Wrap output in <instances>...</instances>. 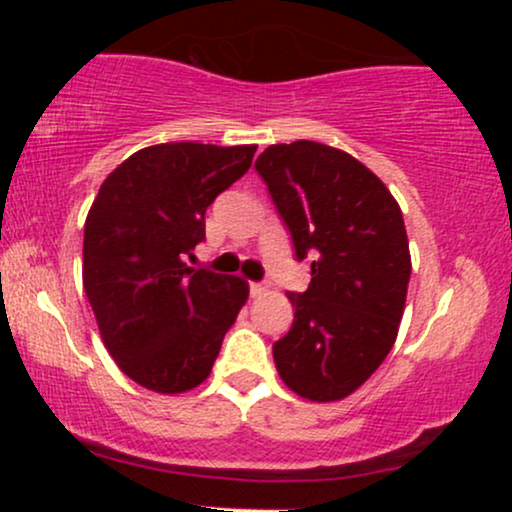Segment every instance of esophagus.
I'll use <instances>...</instances> for the list:
<instances>
[{
    "instance_id": "34e87169",
    "label": "esophagus",
    "mask_w": 512,
    "mask_h": 512,
    "mask_svg": "<svg viewBox=\"0 0 512 512\" xmlns=\"http://www.w3.org/2000/svg\"><path fill=\"white\" fill-rule=\"evenodd\" d=\"M267 289H269V286L264 284V281H252V284H250V293H252V296H262V293L267 291Z\"/></svg>"
}]
</instances>
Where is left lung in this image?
I'll list each match as a JSON object with an SVG mask.
<instances>
[{"mask_svg": "<svg viewBox=\"0 0 512 512\" xmlns=\"http://www.w3.org/2000/svg\"><path fill=\"white\" fill-rule=\"evenodd\" d=\"M310 284L286 293L296 315L274 342L281 380L296 395L334 402L390 354L411 274L402 211L378 175L317 142L274 144L255 161Z\"/></svg>", "mask_w": 512, "mask_h": 512, "instance_id": "left-lung-1", "label": "left lung"}]
</instances>
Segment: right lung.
<instances>
[{
    "label": "right lung",
    "instance_id": "add662e5",
    "mask_svg": "<svg viewBox=\"0 0 512 512\" xmlns=\"http://www.w3.org/2000/svg\"><path fill=\"white\" fill-rule=\"evenodd\" d=\"M257 146H146L105 178L84 226V291L120 370L175 395L207 380L248 301L238 276L192 269L204 214Z\"/></svg>",
    "mask_w": 512,
    "mask_h": 512
}]
</instances>
